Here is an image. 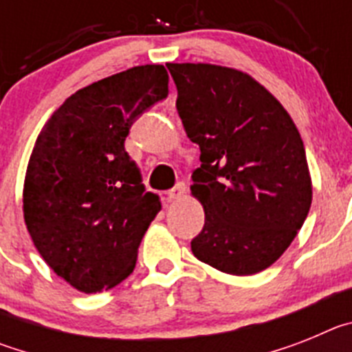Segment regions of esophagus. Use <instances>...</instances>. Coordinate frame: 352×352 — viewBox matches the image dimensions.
<instances>
[{"mask_svg": "<svg viewBox=\"0 0 352 352\" xmlns=\"http://www.w3.org/2000/svg\"><path fill=\"white\" fill-rule=\"evenodd\" d=\"M185 194H186V185L183 182H179L176 183L169 192H167V199H169V201H176V199H182Z\"/></svg>", "mask_w": 352, "mask_h": 352, "instance_id": "1", "label": "esophagus"}]
</instances>
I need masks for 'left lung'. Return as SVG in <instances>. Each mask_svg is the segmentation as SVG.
<instances>
[{
  "label": "left lung",
  "mask_w": 352,
  "mask_h": 352,
  "mask_svg": "<svg viewBox=\"0 0 352 352\" xmlns=\"http://www.w3.org/2000/svg\"><path fill=\"white\" fill-rule=\"evenodd\" d=\"M186 135L201 149L192 194L204 227L192 239L199 261L254 275L287 250L312 204L303 141L280 102L243 72L169 63Z\"/></svg>",
  "instance_id": "8db88e82"
}]
</instances>
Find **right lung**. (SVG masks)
Instances as JSON below:
<instances>
[{
    "instance_id": "1",
    "label": "right lung",
    "mask_w": 352,
    "mask_h": 352,
    "mask_svg": "<svg viewBox=\"0 0 352 352\" xmlns=\"http://www.w3.org/2000/svg\"><path fill=\"white\" fill-rule=\"evenodd\" d=\"M162 65L133 67L68 96L40 132L24 179V222L52 272L91 294L135 268L160 201L125 149L133 121L166 100Z\"/></svg>"
}]
</instances>
